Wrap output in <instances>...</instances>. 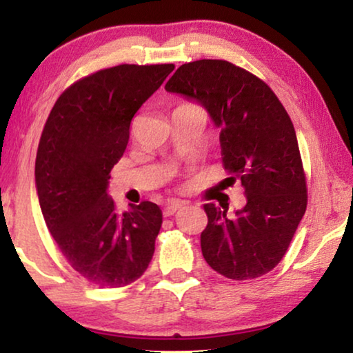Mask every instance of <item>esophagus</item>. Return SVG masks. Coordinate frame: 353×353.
I'll use <instances>...</instances> for the list:
<instances>
[{
	"label": "esophagus",
	"mask_w": 353,
	"mask_h": 353,
	"mask_svg": "<svg viewBox=\"0 0 353 353\" xmlns=\"http://www.w3.org/2000/svg\"><path fill=\"white\" fill-rule=\"evenodd\" d=\"M185 205V202L178 201V199H168L165 204V209H163V215L170 216L173 214H176V210H180L181 207Z\"/></svg>",
	"instance_id": "1"
}]
</instances>
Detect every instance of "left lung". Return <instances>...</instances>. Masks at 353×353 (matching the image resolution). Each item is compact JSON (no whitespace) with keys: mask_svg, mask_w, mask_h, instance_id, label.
<instances>
[{"mask_svg":"<svg viewBox=\"0 0 353 353\" xmlns=\"http://www.w3.org/2000/svg\"><path fill=\"white\" fill-rule=\"evenodd\" d=\"M168 93L201 104L220 130L231 186L245 205L205 204L201 234L205 262L230 279H252L279 263L307 209V185L294 125L276 94L250 72L226 61L188 62L167 81Z\"/></svg>","mask_w":353,"mask_h":353,"instance_id":"obj_1","label":"left lung"}]
</instances>
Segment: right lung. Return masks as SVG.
Returning <instances> with one entry per match:
<instances>
[{
  "mask_svg": "<svg viewBox=\"0 0 353 353\" xmlns=\"http://www.w3.org/2000/svg\"><path fill=\"white\" fill-rule=\"evenodd\" d=\"M173 64H122L69 86L43 128L35 161L41 214L77 273L101 288H120L146 272L162 226L154 202L122 215L108 194L130 123L161 88Z\"/></svg>",
  "mask_w": 353,
  "mask_h": 353,
  "instance_id": "1",
  "label": "right lung"
}]
</instances>
